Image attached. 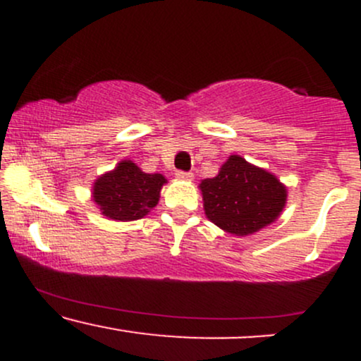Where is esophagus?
Returning <instances> with one entry per match:
<instances>
[{"label":"esophagus","mask_w":361,"mask_h":361,"mask_svg":"<svg viewBox=\"0 0 361 361\" xmlns=\"http://www.w3.org/2000/svg\"><path fill=\"white\" fill-rule=\"evenodd\" d=\"M176 178H180V180L190 181V180H193V173H190V171H176Z\"/></svg>","instance_id":"1"}]
</instances>
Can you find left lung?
<instances>
[{
  "mask_svg": "<svg viewBox=\"0 0 361 361\" xmlns=\"http://www.w3.org/2000/svg\"><path fill=\"white\" fill-rule=\"evenodd\" d=\"M207 217L226 233L247 235L271 224L283 210L285 186L264 169L231 156L215 178L200 183Z\"/></svg>",
  "mask_w": 361,
  "mask_h": 361,
  "instance_id": "8db88e82",
  "label": "left lung"
}]
</instances>
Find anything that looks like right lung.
<instances>
[{
	"mask_svg": "<svg viewBox=\"0 0 361 361\" xmlns=\"http://www.w3.org/2000/svg\"><path fill=\"white\" fill-rule=\"evenodd\" d=\"M164 183L166 178L159 173L149 175L132 161H122L114 171L94 181L93 200L109 219L137 221L157 205Z\"/></svg>",
	"mask_w": 361,
	"mask_h": 361,
	"instance_id": "obj_1",
	"label": "right lung"
}]
</instances>
